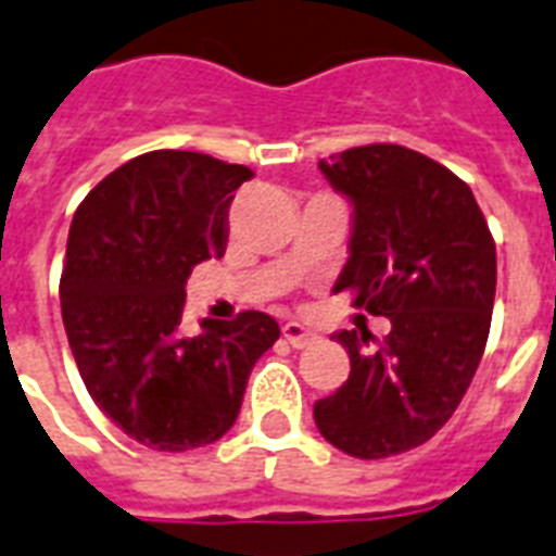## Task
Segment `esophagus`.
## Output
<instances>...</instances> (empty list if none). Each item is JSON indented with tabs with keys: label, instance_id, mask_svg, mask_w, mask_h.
Segmentation results:
<instances>
[{
	"label": "esophagus",
	"instance_id": "esophagus-1",
	"mask_svg": "<svg viewBox=\"0 0 556 556\" xmlns=\"http://www.w3.org/2000/svg\"><path fill=\"white\" fill-rule=\"evenodd\" d=\"M282 338H286L294 349H303L314 340V331L305 329L303 323H286V326H282Z\"/></svg>",
	"mask_w": 556,
	"mask_h": 556
}]
</instances>
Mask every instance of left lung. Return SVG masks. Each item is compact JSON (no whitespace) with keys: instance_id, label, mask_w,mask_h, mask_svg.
I'll use <instances>...</instances> for the list:
<instances>
[{"instance_id":"left-lung-1","label":"left lung","mask_w":556,"mask_h":556,"mask_svg":"<svg viewBox=\"0 0 556 556\" xmlns=\"http://www.w3.org/2000/svg\"><path fill=\"white\" fill-rule=\"evenodd\" d=\"M352 201L349 262L334 291L392 331H338L349 380L314 404L323 439L355 458L418 447L456 413L482 361L496 294V244L470 187L439 161L369 143L320 161Z\"/></svg>"}]
</instances>
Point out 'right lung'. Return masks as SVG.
Instances as JSON below:
<instances>
[{
  "instance_id": "1",
  "label": "right lung",
  "mask_w": 556,
  "mask_h": 556,
  "mask_svg": "<svg viewBox=\"0 0 556 556\" xmlns=\"http://www.w3.org/2000/svg\"><path fill=\"white\" fill-rule=\"evenodd\" d=\"M251 178L201 152H143L74 213L60 277L68 346L94 404L143 447L185 453L222 439L279 338L262 312L185 329L187 277L225 256L227 210Z\"/></svg>"
}]
</instances>
